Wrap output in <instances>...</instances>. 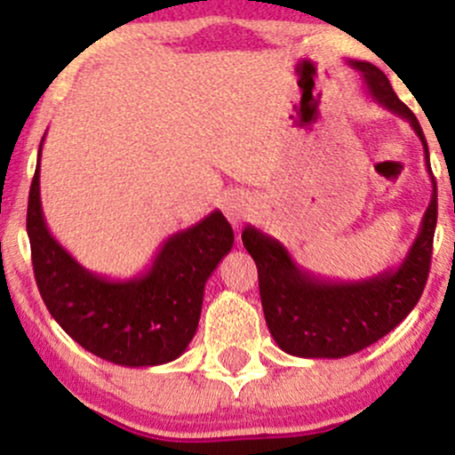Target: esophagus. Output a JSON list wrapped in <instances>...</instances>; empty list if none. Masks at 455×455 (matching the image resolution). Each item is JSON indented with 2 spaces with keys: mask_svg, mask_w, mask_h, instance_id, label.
Segmentation results:
<instances>
[{
  "mask_svg": "<svg viewBox=\"0 0 455 455\" xmlns=\"http://www.w3.org/2000/svg\"><path fill=\"white\" fill-rule=\"evenodd\" d=\"M224 216L228 218L231 224H242L245 222V218L250 216L252 212V201L243 195H231L224 201Z\"/></svg>",
  "mask_w": 455,
  "mask_h": 455,
  "instance_id": "esophagus-1",
  "label": "esophagus"
}]
</instances>
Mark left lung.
<instances>
[{
	"label": "left lung",
	"mask_w": 455,
	"mask_h": 455,
	"mask_svg": "<svg viewBox=\"0 0 455 455\" xmlns=\"http://www.w3.org/2000/svg\"><path fill=\"white\" fill-rule=\"evenodd\" d=\"M362 72L365 85L379 104L411 124L426 151L432 180L430 205L421 218L419 233L398 267L365 280L340 282L318 278L295 263L278 239L245 227L242 242L259 269V291L265 321L284 353L307 359H340L363 351L387 336L417 306L430 271L432 239L436 228V181L419 122L391 90L389 78L370 61H348Z\"/></svg>",
	"instance_id": "8db88e82"
}]
</instances>
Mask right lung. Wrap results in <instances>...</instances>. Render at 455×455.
Segmentation results:
<instances>
[{"mask_svg": "<svg viewBox=\"0 0 455 455\" xmlns=\"http://www.w3.org/2000/svg\"><path fill=\"white\" fill-rule=\"evenodd\" d=\"M43 143L29 188L28 235L36 284L51 316L85 351L111 363L148 368L173 362L195 338L207 278L231 252V224L216 210L171 235L140 275L111 280L93 274L46 227L40 201Z\"/></svg>", "mask_w": 455, "mask_h": 455, "instance_id": "right-lung-1", "label": "right lung"}]
</instances>
